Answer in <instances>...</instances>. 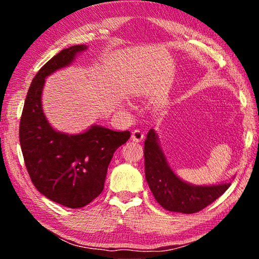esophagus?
Masks as SVG:
<instances>
[{"mask_svg": "<svg viewBox=\"0 0 259 259\" xmlns=\"http://www.w3.org/2000/svg\"><path fill=\"white\" fill-rule=\"evenodd\" d=\"M144 137H145V135H144V133L142 130L139 129H136L133 131V135H131V139L134 140V142H142V140L144 139Z\"/></svg>", "mask_w": 259, "mask_h": 259, "instance_id": "34e87169", "label": "esophagus"}]
</instances>
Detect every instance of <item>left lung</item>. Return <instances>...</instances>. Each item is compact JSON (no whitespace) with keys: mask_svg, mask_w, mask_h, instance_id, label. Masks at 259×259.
I'll use <instances>...</instances> for the list:
<instances>
[{"mask_svg":"<svg viewBox=\"0 0 259 259\" xmlns=\"http://www.w3.org/2000/svg\"><path fill=\"white\" fill-rule=\"evenodd\" d=\"M144 156L145 177L150 190L161 207L169 211L198 212L218 199L231 185V183H222L198 186L182 181L166 162L154 129L147 134Z\"/></svg>","mask_w":259,"mask_h":259,"instance_id":"1","label":"left lung"}]
</instances>
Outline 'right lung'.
I'll return each instance as SVG.
<instances>
[{
    "instance_id": "right-lung-1",
    "label": "right lung",
    "mask_w": 259,
    "mask_h": 259,
    "mask_svg": "<svg viewBox=\"0 0 259 259\" xmlns=\"http://www.w3.org/2000/svg\"><path fill=\"white\" fill-rule=\"evenodd\" d=\"M85 45L73 46L42 66L34 76L20 117L19 140L26 169L37 191L56 203L82 208L103 192L114 152L130 133L94 124L84 133L68 135L55 130L42 109L47 76L73 63Z\"/></svg>"
}]
</instances>
